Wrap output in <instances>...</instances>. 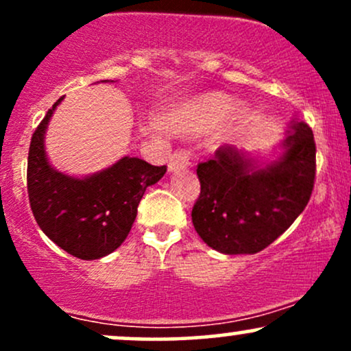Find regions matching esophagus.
I'll use <instances>...</instances> for the list:
<instances>
[{
  "mask_svg": "<svg viewBox=\"0 0 351 351\" xmlns=\"http://www.w3.org/2000/svg\"><path fill=\"white\" fill-rule=\"evenodd\" d=\"M191 160H193L191 152L184 150V148H178V150L171 153L170 163H168V168H170V171L183 170V168H188L189 165L193 163Z\"/></svg>",
  "mask_w": 351,
  "mask_h": 351,
  "instance_id": "esophagus-1",
  "label": "esophagus"
}]
</instances>
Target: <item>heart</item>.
<instances>
[{
    "label": "heart",
    "instance_id": "heart-1",
    "mask_svg": "<svg viewBox=\"0 0 351 351\" xmlns=\"http://www.w3.org/2000/svg\"><path fill=\"white\" fill-rule=\"evenodd\" d=\"M231 108V100L228 97H223V95H206L193 108V123H188V127L203 128L219 122L221 119L228 115Z\"/></svg>",
    "mask_w": 351,
    "mask_h": 351
}]
</instances>
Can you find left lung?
<instances>
[{"label": "left lung", "instance_id": "1", "mask_svg": "<svg viewBox=\"0 0 351 351\" xmlns=\"http://www.w3.org/2000/svg\"><path fill=\"white\" fill-rule=\"evenodd\" d=\"M284 155L263 170L223 145L196 168L201 193L191 211L196 232L224 254H256L287 231L307 206L315 183V140L307 123L292 125Z\"/></svg>", "mask_w": 351, "mask_h": 351}]
</instances>
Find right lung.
Listing matches in <instances>:
<instances>
[{
  "instance_id": "obj_1",
  "label": "right lung",
  "mask_w": 351,
  "mask_h": 351,
  "mask_svg": "<svg viewBox=\"0 0 351 351\" xmlns=\"http://www.w3.org/2000/svg\"><path fill=\"white\" fill-rule=\"evenodd\" d=\"M47 110L34 130L27 153V196L36 223L52 243L84 261L100 259L127 239L145 189L167 173L145 160L123 156L88 178H71L47 163L44 132Z\"/></svg>"
}]
</instances>
